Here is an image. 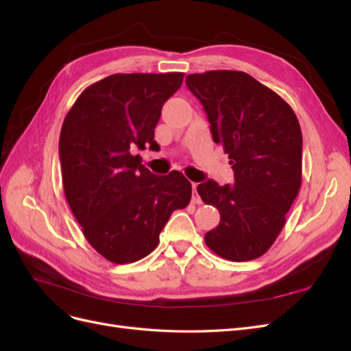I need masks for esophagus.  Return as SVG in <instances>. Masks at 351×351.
Returning a JSON list of instances; mask_svg holds the SVG:
<instances>
[{"label":"esophagus","mask_w":351,"mask_h":351,"mask_svg":"<svg viewBox=\"0 0 351 351\" xmlns=\"http://www.w3.org/2000/svg\"><path fill=\"white\" fill-rule=\"evenodd\" d=\"M192 189H193V197H192V204L195 205H200L202 200H200V196L197 195V183H192Z\"/></svg>","instance_id":"1"}]
</instances>
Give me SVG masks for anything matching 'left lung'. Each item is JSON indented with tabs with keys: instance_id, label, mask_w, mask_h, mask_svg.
Here are the masks:
<instances>
[{
	"instance_id": "8db88e82",
	"label": "left lung",
	"mask_w": 351,
	"mask_h": 351,
	"mask_svg": "<svg viewBox=\"0 0 351 351\" xmlns=\"http://www.w3.org/2000/svg\"><path fill=\"white\" fill-rule=\"evenodd\" d=\"M186 84L204 105L212 139L222 145L234 184L214 180L197 186L206 205L219 210V224L205 234L218 256L256 259L278 237L302 184L300 124L280 95L250 74L212 70L189 74Z\"/></svg>"
}]
</instances>
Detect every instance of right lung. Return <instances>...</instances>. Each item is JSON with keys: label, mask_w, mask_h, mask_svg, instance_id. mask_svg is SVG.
Masks as SVG:
<instances>
[{"label": "right lung", "mask_w": 351, "mask_h": 351, "mask_svg": "<svg viewBox=\"0 0 351 351\" xmlns=\"http://www.w3.org/2000/svg\"><path fill=\"white\" fill-rule=\"evenodd\" d=\"M184 73L111 74L84 89L60 134L62 186L90 246L112 263L147 256L176 209L192 197L180 173L155 176L134 149L158 146L154 130Z\"/></svg>", "instance_id": "right-lung-1"}]
</instances>
